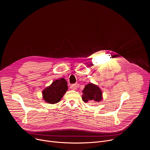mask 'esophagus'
Listing matches in <instances>:
<instances>
[{"label":"esophagus","mask_w":150,"mask_h":150,"mask_svg":"<svg viewBox=\"0 0 150 150\" xmlns=\"http://www.w3.org/2000/svg\"><path fill=\"white\" fill-rule=\"evenodd\" d=\"M78 87H79V84L78 83H76L71 85V88L72 90H76V89H77V88Z\"/></svg>","instance_id":"obj_1"}]
</instances>
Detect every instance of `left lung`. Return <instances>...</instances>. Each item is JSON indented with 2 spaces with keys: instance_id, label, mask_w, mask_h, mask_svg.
<instances>
[{
  "instance_id": "obj_1",
  "label": "left lung",
  "mask_w": 150,
  "mask_h": 150,
  "mask_svg": "<svg viewBox=\"0 0 150 150\" xmlns=\"http://www.w3.org/2000/svg\"><path fill=\"white\" fill-rule=\"evenodd\" d=\"M82 93V99L85 103L92 101L100 102L103 99L102 91L97 85L92 83L85 85Z\"/></svg>"
}]
</instances>
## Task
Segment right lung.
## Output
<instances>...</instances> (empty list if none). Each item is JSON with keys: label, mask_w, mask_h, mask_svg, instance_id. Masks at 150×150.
I'll return each instance as SVG.
<instances>
[{"label": "right lung", "mask_w": 150, "mask_h": 150, "mask_svg": "<svg viewBox=\"0 0 150 150\" xmlns=\"http://www.w3.org/2000/svg\"><path fill=\"white\" fill-rule=\"evenodd\" d=\"M67 90V81L64 78L56 79L42 91V98L47 103L56 104L60 101Z\"/></svg>", "instance_id": "1"}]
</instances>
